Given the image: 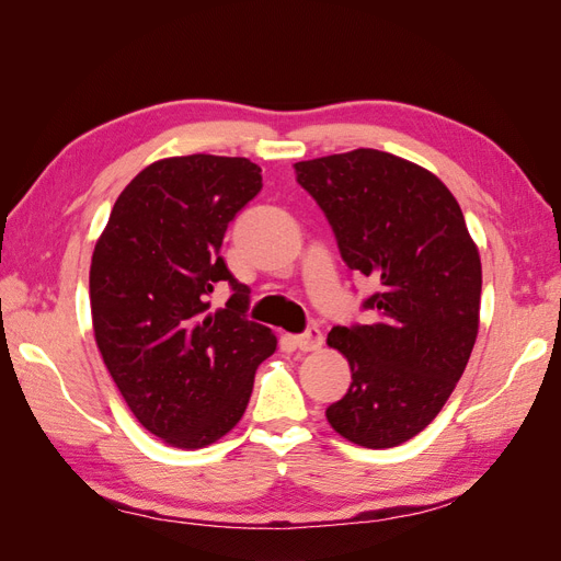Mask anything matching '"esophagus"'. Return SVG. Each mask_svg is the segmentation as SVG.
<instances>
[{
    "instance_id": "34e87169",
    "label": "esophagus",
    "mask_w": 561,
    "mask_h": 561,
    "mask_svg": "<svg viewBox=\"0 0 561 561\" xmlns=\"http://www.w3.org/2000/svg\"><path fill=\"white\" fill-rule=\"evenodd\" d=\"M322 343H324V336H322V332L318 327H310V329H306L304 334H298L296 336V346L300 348V351H318V348H322Z\"/></svg>"
}]
</instances>
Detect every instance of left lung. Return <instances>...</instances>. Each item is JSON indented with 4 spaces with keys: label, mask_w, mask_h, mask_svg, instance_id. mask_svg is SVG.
<instances>
[{
    "label": "left lung",
    "mask_w": 561,
    "mask_h": 561,
    "mask_svg": "<svg viewBox=\"0 0 561 561\" xmlns=\"http://www.w3.org/2000/svg\"><path fill=\"white\" fill-rule=\"evenodd\" d=\"M294 168L332 225L343 263L379 284L363 304L375 322L327 336L353 377L327 420L351 443L396 448L434 422L469 363L479 249L448 186L405 158L355 149Z\"/></svg>",
    "instance_id": "obj_1"
}]
</instances>
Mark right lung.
<instances>
[{"mask_svg": "<svg viewBox=\"0 0 561 561\" xmlns=\"http://www.w3.org/2000/svg\"><path fill=\"white\" fill-rule=\"evenodd\" d=\"M261 190L249 158H163L125 186L94 247L99 353L137 422L172 448H206L232 431L277 348L272 329L247 320L249 286L220 255L227 225ZM220 280L233 296L210 311Z\"/></svg>", "mask_w": 561, "mask_h": 561, "instance_id": "add662e5", "label": "right lung"}]
</instances>
